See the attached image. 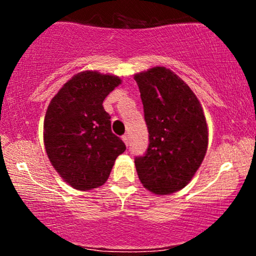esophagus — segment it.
<instances>
[{
	"instance_id": "1",
	"label": "esophagus",
	"mask_w": 256,
	"mask_h": 256,
	"mask_svg": "<svg viewBox=\"0 0 256 256\" xmlns=\"http://www.w3.org/2000/svg\"><path fill=\"white\" fill-rule=\"evenodd\" d=\"M122 140H124L125 144L128 146V134H124V136H122Z\"/></svg>"
}]
</instances>
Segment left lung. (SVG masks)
I'll return each mask as SVG.
<instances>
[{
  "instance_id": "obj_1",
  "label": "left lung",
  "mask_w": 256,
  "mask_h": 256,
  "mask_svg": "<svg viewBox=\"0 0 256 256\" xmlns=\"http://www.w3.org/2000/svg\"><path fill=\"white\" fill-rule=\"evenodd\" d=\"M149 132L146 152L134 158L138 178L158 195L178 192L192 180L208 144L201 104L186 84L165 67L134 76Z\"/></svg>"
}]
</instances>
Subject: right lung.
<instances>
[{
	"label": "right lung",
	"mask_w": 256,
	"mask_h": 256,
	"mask_svg": "<svg viewBox=\"0 0 256 256\" xmlns=\"http://www.w3.org/2000/svg\"><path fill=\"white\" fill-rule=\"evenodd\" d=\"M122 83L118 77L82 72L52 100L44 119V144L52 165L66 183L90 190L107 180L114 161L126 150L110 128L104 104Z\"/></svg>",
	"instance_id": "right-lung-1"
}]
</instances>
